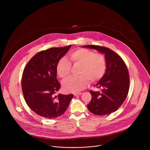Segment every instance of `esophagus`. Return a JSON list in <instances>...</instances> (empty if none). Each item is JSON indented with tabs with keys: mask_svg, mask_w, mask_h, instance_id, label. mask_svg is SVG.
<instances>
[{
	"mask_svg": "<svg viewBox=\"0 0 150 150\" xmlns=\"http://www.w3.org/2000/svg\"><path fill=\"white\" fill-rule=\"evenodd\" d=\"M80 95H81V93H80V92H79V93H74V96H79Z\"/></svg>",
	"mask_w": 150,
	"mask_h": 150,
	"instance_id": "obj_1",
	"label": "esophagus"
}]
</instances>
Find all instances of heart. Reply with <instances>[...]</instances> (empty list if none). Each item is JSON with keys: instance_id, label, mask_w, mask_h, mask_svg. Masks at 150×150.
Masks as SVG:
<instances>
[{"instance_id": "1", "label": "heart", "mask_w": 150, "mask_h": 150, "mask_svg": "<svg viewBox=\"0 0 150 150\" xmlns=\"http://www.w3.org/2000/svg\"><path fill=\"white\" fill-rule=\"evenodd\" d=\"M69 57L74 64H80L79 77H70L64 80L63 88L66 92H78L84 89L88 80L95 82L104 76L107 67L106 60L101 54H95L90 50L79 48L71 52ZM71 64L66 58H62L57 66L58 75L62 79L67 77L71 71Z\"/></svg>"}]
</instances>
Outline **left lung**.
<instances>
[{
  "instance_id": "1",
  "label": "left lung",
  "mask_w": 150,
  "mask_h": 150,
  "mask_svg": "<svg viewBox=\"0 0 150 150\" xmlns=\"http://www.w3.org/2000/svg\"><path fill=\"white\" fill-rule=\"evenodd\" d=\"M83 47L93 48L105 54L107 64L104 76L95 86L101 91H89L92 99L87 107L95 115L110 114L121 107L128 96L129 75L127 67L119 55L107 47L94 45Z\"/></svg>"
}]
</instances>
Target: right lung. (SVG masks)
<instances>
[{"label": "right lung", "instance_id": "1", "mask_svg": "<svg viewBox=\"0 0 150 150\" xmlns=\"http://www.w3.org/2000/svg\"><path fill=\"white\" fill-rule=\"evenodd\" d=\"M71 45L50 48L35 54L24 68L22 90L29 107L45 118H55L63 114L73 94L55 96L60 83L57 79V66Z\"/></svg>", "mask_w": 150, "mask_h": 150}]
</instances>
